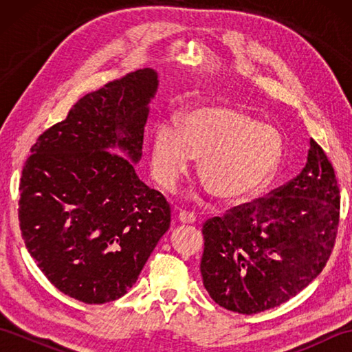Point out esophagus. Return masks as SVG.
<instances>
[{
    "label": "esophagus",
    "mask_w": 352,
    "mask_h": 352,
    "mask_svg": "<svg viewBox=\"0 0 352 352\" xmlns=\"http://www.w3.org/2000/svg\"><path fill=\"white\" fill-rule=\"evenodd\" d=\"M178 221L183 222V223H193L197 221V216L193 213H189V212H180V214H178Z\"/></svg>",
    "instance_id": "1"
}]
</instances>
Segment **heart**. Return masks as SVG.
Instances as JSON below:
<instances>
[{
	"label": "heart",
	"instance_id": "b5f03b06",
	"mask_svg": "<svg viewBox=\"0 0 352 352\" xmlns=\"http://www.w3.org/2000/svg\"><path fill=\"white\" fill-rule=\"evenodd\" d=\"M201 160L199 175L213 195L226 203L252 197L274 177L283 157V139L230 107H198L183 116L182 131L169 122L155 126L151 168L164 190H174Z\"/></svg>",
	"mask_w": 352,
	"mask_h": 352
}]
</instances>
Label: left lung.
Segmentation results:
<instances>
[{
	"label": "left lung",
	"mask_w": 352,
	"mask_h": 352,
	"mask_svg": "<svg viewBox=\"0 0 352 352\" xmlns=\"http://www.w3.org/2000/svg\"><path fill=\"white\" fill-rule=\"evenodd\" d=\"M339 218L334 168L310 139L307 163L294 180L206 221V290L221 307L242 315L278 307L322 272Z\"/></svg>",
	"instance_id": "1"
}]
</instances>
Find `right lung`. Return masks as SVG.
Listing matches in <instances>:
<instances>
[{"mask_svg": "<svg viewBox=\"0 0 352 352\" xmlns=\"http://www.w3.org/2000/svg\"><path fill=\"white\" fill-rule=\"evenodd\" d=\"M157 83L145 68L85 95L65 121L37 138L22 169L18 214L25 246L74 300L104 304L124 296L169 228L166 198L133 166Z\"/></svg>", "mask_w": 352, "mask_h": 352, "instance_id": "right-lung-1", "label": "right lung"}]
</instances>
